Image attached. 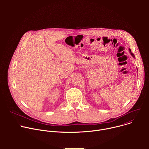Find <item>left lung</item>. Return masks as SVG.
I'll use <instances>...</instances> for the list:
<instances>
[{"label": "left lung", "instance_id": "1", "mask_svg": "<svg viewBox=\"0 0 149 149\" xmlns=\"http://www.w3.org/2000/svg\"><path fill=\"white\" fill-rule=\"evenodd\" d=\"M129 51H130V54H131V55L133 56V57H134V54L132 52V51H131V49H129Z\"/></svg>", "mask_w": 149, "mask_h": 149}]
</instances>
